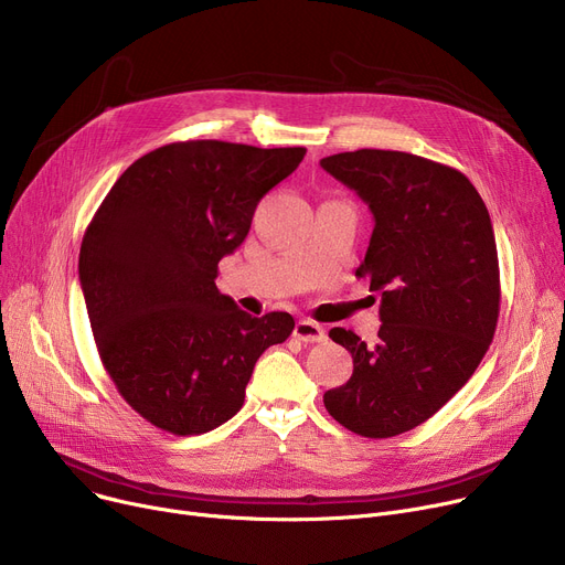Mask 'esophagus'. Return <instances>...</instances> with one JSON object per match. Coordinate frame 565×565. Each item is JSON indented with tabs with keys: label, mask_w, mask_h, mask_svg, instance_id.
Instances as JSON below:
<instances>
[{
	"label": "esophagus",
	"mask_w": 565,
	"mask_h": 565,
	"mask_svg": "<svg viewBox=\"0 0 565 565\" xmlns=\"http://www.w3.org/2000/svg\"><path fill=\"white\" fill-rule=\"evenodd\" d=\"M292 334H295V339H300L305 343H320V341H324V330L320 328L318 322H311V320H298Z\"/></svg>",
	"instance_id": "obj_1"
}]
</instances>
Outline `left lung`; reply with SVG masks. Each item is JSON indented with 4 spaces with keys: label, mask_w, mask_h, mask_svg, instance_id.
<instances>
[{
    "label": "left lung",
    "mask_w": 565,
    "mask_h": 565,
    "mask_svg": "<svg viewBox=\"0 0 565 565\" xmlns=\"http://www.w3.org/2000/svg\"><path fill=\"white\" fill-rule=\"evenodd\" d=\"M375 217L360 279L380 295L382 328L366 345L330 330L352 375L322 401L348 430L371 439L417 428L479 369L497 330L499 260L488 207L454 167L403 151L322 158Z\"/></svg>",
    "instance_id": "8db88e82"
}]
</instances>
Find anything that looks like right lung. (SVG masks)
<instances>
[{"mask_svg":"<svg viewBox=\"0 0 565 565\" xmlns=\"http://www.w3.org/2000/svg\"><path fill=\"white\" fill-rule=\"evenodd\" d=\"M305 153L173 141L132 162L86 226L79 281L100 362L156 428L201 435L228 422L260 354L290 337V313L252 318L215 279Z\"/></svg>","mask_w":565,"mask_h":565,"instance_id":"right-lung-1","label":"right lung"}]
</instances>
